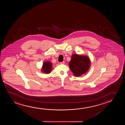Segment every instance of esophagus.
<instances>
[{
  "instance_id": "1",
  "label": "esophagus",
  "mask_w": 125,
  "mask_h": 125,
  "mask_svg": "<svg viewBox=\"0 0 125 125\" xmlns=\"http://www.w3.org/2000/svg\"><path fill=\"white\" fill-rule=\"evenodd\" d=\"M64 63H65V62H60V63H61V64H64Z\"/></svg>"
}]
</instances>
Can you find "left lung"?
Returning a JSON list of instances; mask_svg holds the SVG:
<instances>
[{"instance_id":"left-lung-1","label":"left lung","mask_w":125,"mask_h":125,"mask_svg":"<svg viewBox=\"0 0 125 125\" xmlns=\"http://www.w3.org/2000/svg\"><path fill=\"white\" fill-rule=\"evenodd\" d=\"M90 64V60L87 56L73 54L69 65L74 75L79 76L87 72Z\"/></svg>"}]
</instances>
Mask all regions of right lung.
Returning a JSON list of instances; mask_svg holds the SVG:
<instances>
[{"label":"right lung","mask_w":125,"mask_h":125,"mask_svg":"<svg viewBox=\"0 0 125 125\" xmlns=\"http://www.w3.org/2000/svg\"><path fill=\"white\" fill-rule=\"evenodd\" d=\"M52 68V64L50 62H45L43 65L42 71L46 73H50Z\"/></svg>","instance_id":"add662e5"}]
</instances>
